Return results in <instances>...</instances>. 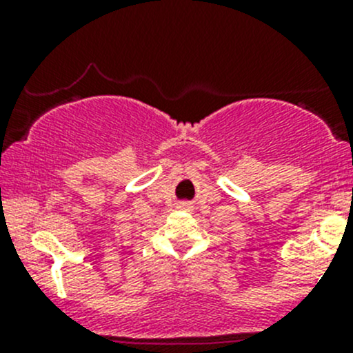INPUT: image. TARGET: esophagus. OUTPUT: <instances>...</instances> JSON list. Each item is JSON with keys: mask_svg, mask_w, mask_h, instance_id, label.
Returning <instances> with one entry per match:
<instances>
[{"mask_svg": "<svg viewBox=\"0 0 353 353\" xmlns=\"http://www.w3.org/2000/svg\"><path fill=\"white\" fill-rule=\"evenodd\" d=\"M179 210H184V212H191L193 210V206H191V203H179V206H177Z\"/></svg>", "mask_w": 353, "mask_h": 353, "instance_id": "1", "label": "esophagus"}]
</instances>
